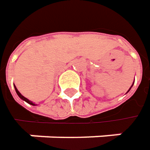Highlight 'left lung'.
<instances>
[{
  "instance_id": "obj_1",
  "label": "left lung",
  "mask_w": 150,
  "mask_h": 150,
  "mask_svg": "<svg viewBox=\"0 0 150 150\" xmlns=\"http://www.w3.org/2000/svg\"><path fill=\"white\" fill-rule=\"evenodd\" d=\"M134 82H135V81H134ZM134 82H133V84H132V85H131V86H130V88H129V91H127V92H126V93H128V92H129V91H130V89H131V88H132V86H133V84H134Z\"/></svg>"
}]
</instances>
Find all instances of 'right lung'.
<instances>
[{
    "mask_svg": "<svg viewBox=\"0 0 150 150\" xmlns=\"http://www.w3.org/2000/svg\"><path fill=\"white\" fill-rule=\"evenodd\" d=\"M13 86H14V89H15V91H16L17 95H18V96L20 97V98H21V99L24 100L25 102H27V103H29V104H31V105H33V106H34V105H37V104H35V103H33L32 101H30V100H29V99H28L27 98H25L24 96H22V95L21 94V92H20V91H19L17 90V88H16V86H15L14 84H13Z\"/></svg>",
    "mask_w": 150,
    "mask_h": 150,
    "instance_id": "1",
    "label": "right lung"
}]
</instances>
